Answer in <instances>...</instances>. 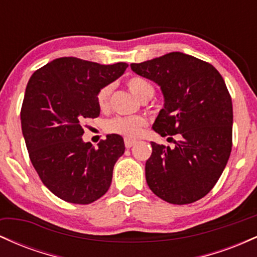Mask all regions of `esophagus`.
<instances>
[{
    "mask_svg": "<svg viewBox=\"0 0 257 257\" xmlns=\"http://www.w3.org/2000/svg\"><path fill=\"white\" fill-rule=\"evenodd\" d=\"M135 143H137V140H133V139H128V138L124 139V145L126 149H131Z\"/></svg>",
    "mask_w": 257,
    "mask_h": 257,
    "instance_id": "esophagus-1",
    "label": "esophagus"
}]
</instances>
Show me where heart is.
Masks as SVG:
<instances>
[{
  "mask_svg": "<svg viewBox=\"0 0 257 257\" xmlns=\"http://www.w3.org/2000/svg\"><path fill=\"white\" fill-rule=\"evenodd\" d=\"M126 87L135 98L140 101H147L155 94V87L151 82L141 76H132L126 79ZM112 85L106 84L101 87L96 93V104L101 111L108 110L111 102ZM147 124V120L143 116L133 117H114L105 123V131L111 134L122 135V137L133 139L140 134L144 126Z\"/></svg>",
  "mask_w": 257,
  "mask_h": 257,
  "instance_id": "heart-1",
  "label": "heart"
}]
</instances>
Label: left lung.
I'll return each instance as SVG.
<instances>
[{"mask_svg": "<svg viewBox=\"0 0 257 257\" xmlns=\"http://www.w3.org/2000/svg\"><path fill=\"white\" fill-rule=\"evenodd\" d=\"M131 67L163 91L164 107L153 131L180 137L173 149L151 143L147 185L172 204L203 198L216 185L232 150V99L222 76L211 64L180 52Z\"/></svg>", "mask_w": 257, "mask_h": 257, "instance_id": "8db88e82", "label": "left lung"}]
</instances>
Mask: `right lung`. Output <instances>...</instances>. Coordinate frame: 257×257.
<instances>
[{"instance_id":"1","label":"right lung","mask_w":257,"mask_h":257,"mask_svg":"<svg viewBox=\"0 0 257 257\" xmlns=\"http://www.w3.org/2000/svg\"><path fill=\"white\" fill-rule=\"evenodd\" d=\"M128 65H101L59 58L34 72L20 111L29 157L43 185L60 199L89 204L107 192L123 138L106 137L94 149L83 143V122L96 118V93L123 75Z\"/></svg>"}]
</instances>
